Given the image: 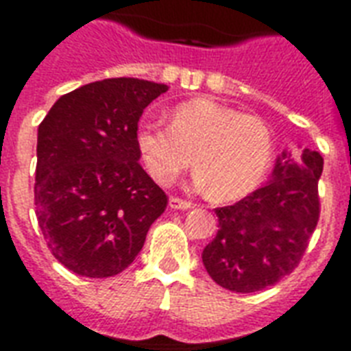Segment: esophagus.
<instances>
[{"label":"esophagus","mask_w":351,"mask_h":351,"mask_svg":"<svg viewBox=\"0 0 351 351\" xmlns=\"http://www.w3.org/2000/svg\"><path fill=\"white\" fill-rule=\"evenodd\" d=\"M169 208L171 209H182V211H186V209H191L193 204L187 202V200H182L178 197H171L169 198Z\"/></svg>","instance_id":"esophagus-1"}]
</instances>
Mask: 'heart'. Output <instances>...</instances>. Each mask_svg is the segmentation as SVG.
<instances>
[{
	"instance_id": "heart-1",
	"label": "heart",
	"mask_w": 351,
	"mask_h": 351,
	"mask_svg": "<svg viewBox=\"0 0 351 351\" xmlns=\"http://www.w3.org/2000/svg\"><path fill=\"white\" fill-rule=\"evenodd\" d=\"M134 142L145 169L160 186L187 169L193 156L197 186L209 187V195L220 202L253 191L264 180L273 154L271 132L261 118L211 98L178 104L169 112V129L140 123Z\"/></svg>"
}]
</instances>
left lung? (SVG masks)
I'll return each mask as SVG.
<instances>
[{"label":"left lung","mask_w":351,"mask_h":351,"mask_svg":"<svg viewBox=\"0 0 351 351\" xmlns=\"http://www.w3.org/2000/svg\"><path fill=\"white\" fill-rule=\"evenodd\" d=\"M321 153L277 156L271 180L233 206L217 208L219 233L202 251L206 271L222 288L253 293L277 284L304 255L319 220Z\"/></svg>","instance_id":"obj_1"}]
</instances>
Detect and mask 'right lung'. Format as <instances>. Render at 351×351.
Masks as SVG:
<instances>
[{"mask_svg":"<svg viewBox=\"0 0 351 351\" xmlns=\"http://www.w3.org/2000/svg\"><path fill=\"white\" fill-rule=\"evenodd\" d=\"M167 85L93 82L63 95L38 127L34 204L49 250L76 275L106 278L136 258L167 197L138 164V120Z\"/></svg>","mask_w":351,"mask_h":351,"instance_id":"obj_1","label":"right lung"}]
</instances>
